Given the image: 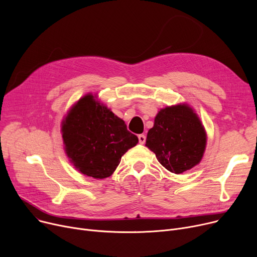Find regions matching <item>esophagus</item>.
<instances>
[{"instance_id": "esophagus-1", "label": "esophagus", "mask_w": 257, "mask_h": 257, "mask_svg": "<svg viewBox=\"0 0 257 257\" xmlns=\"http://www.w3.org/2000/svg\"><path fill=\"white\" fill-rule=\"evenodd\" d=\"M139 142L142 145H144L146 143V136H145V134H140V136H139Z\"/></svg>"}]
</instances>
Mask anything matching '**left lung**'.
<instances>
[{
	"label": "left lung",
	"mask_w": 257,
	"mask_h": 257,
	"mask_svg": "<svg viewBox=\"0 0 257 257\" xmlns=\"http://www.w3.org/2000/svg\"><path fill=\"white\" fill-rule=\"evenodd\" d=\"M206 143L207 134L200 117L190 105L180 103L158 111L148 131L146 147L168 171L182 174L200 164Z\"/></svg>",
	"instance_id": "left-lung-1"
}]
</instances>
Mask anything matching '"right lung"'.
<instances>
[{"label":"right lung","mask_w":257,"mask_h":257,"mask_svg":"<svg viewBox=\"0 0 257 257\" xmlns=\"http://www.w3.org/2000/svg\"><path fill=\"white\" fill-rule=\"evenodd\" d=\"M61 134L71 164L94 179L111 176L121 156L139 143L125 121L90 92L67 111L61 121Z\"/></svg>","instance_id":"add662e5"}]
</instances>
